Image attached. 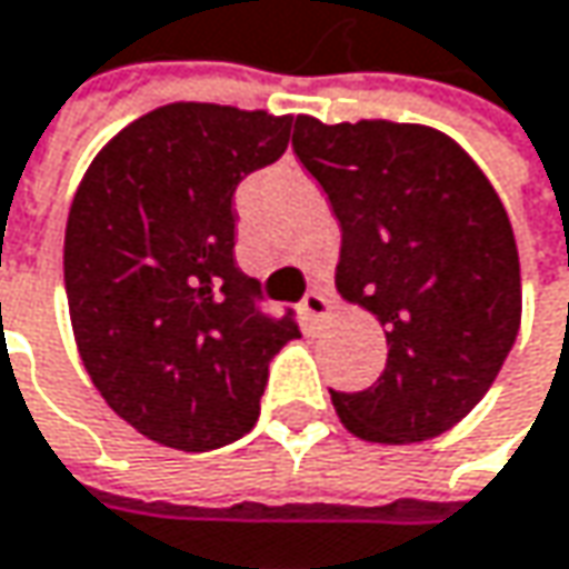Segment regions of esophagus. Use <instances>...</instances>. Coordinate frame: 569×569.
<instances>
[{"mask_svg": "<svg viewBox=\"0 0 569 569\" xmlns=\"http://www.w3.org/2000/svg\"><path fill=\"white\" fill-rule=\"evenodd\" d=\"M300 310H303V317H310V320H320V317H327L329 310H332V300L323 291H310L303 303H300Z\"/></svg>", "mask_w": 569, "mask_h": 569, "instance_id": "esophagus-1", "label": "esophagus"}]
</instances>
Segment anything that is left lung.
<instances>
[{
    "label": "left lung",
    "mask_w": 569,
    "mask_h": 569,
    "mask_svg": "<svg viewBox=\"0 0 569 569\" xmlns=\"http://www.w3.org/2000/svg\"><path fill=\"white\" fill-rule=\"evenodd\" d=\"M295 153L342 230L336 291L387 336L378 383L332 393L365 441L436 439L468 416L522 323L509 213L480 166L426 124L295 121Z\"/></svg>",
    "instance_id": "left-lung-1"
}]
</instances>
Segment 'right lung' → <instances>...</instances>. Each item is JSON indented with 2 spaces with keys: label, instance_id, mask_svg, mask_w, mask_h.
Instances as JSON below:
<instances>
[{
  "label": "right lung",
  "instance_id": "right-lung-1",
  "mask_svg": "<svg viewBox=\"0 0 569 569\" xmlns=\"http://www.w3.org/2000/svg\"><path fill=\"white\" fill-rule=\"evenodd\" d=\"M291 114L172 101L114 133L86 169L63 242L79 358L104 403L179 451L242 439L295 313L259 310L233 259V191L288 150Z\"/></svg>",
  "mask_w": 569,
  "mask_h": 569
}]
</instances>
